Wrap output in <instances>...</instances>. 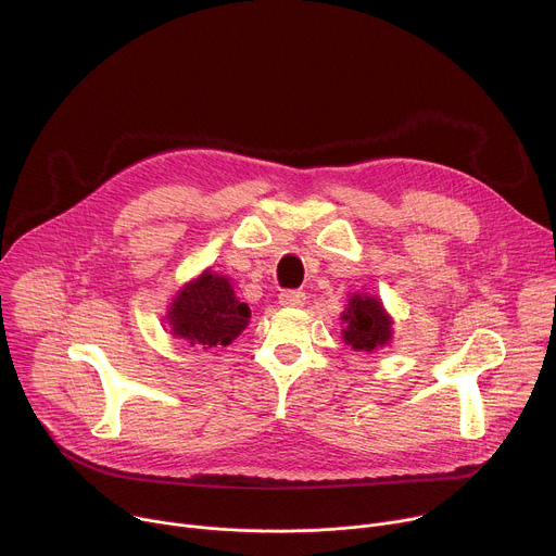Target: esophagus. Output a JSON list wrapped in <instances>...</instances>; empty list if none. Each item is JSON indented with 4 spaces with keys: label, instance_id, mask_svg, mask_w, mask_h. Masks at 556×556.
I'll return each mask as SVG.
<instances>
[{
    "label": "esophagus",
    "instance_id": "34e87169",
    "mask_svg": "<svg viewBox=\"0 0 556 556\" xmlns=\"http://www.w3.org/2000/svg\"><path fill=\"white\" fill-rule=\"evenodd\" d=\"M279 303L283 307H301L305 303V294L301 290H283L279 294Z\"/></svg>",
    "mask_w": 556,
    "mask_h": 556
}]
</instances>
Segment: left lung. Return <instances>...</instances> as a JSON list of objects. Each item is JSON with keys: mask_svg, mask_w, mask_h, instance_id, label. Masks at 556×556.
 Masks as SVG:
<instances>
[{"mask_svg": "<svg viewBox=\"0 0 556 556\" xmlns=\"http://www.w3.org/2000/svg\"><path fill=\"white\" fill-rule=\"evenodd\" d=\"M343 343L354 352L380 350L393 339V319L382 301L367 292H354L341 314Z\"/></svg>", "mask_w": 556, "mask_h": 556, "instance_id": "1", "label": "left lung"}]
</instances>
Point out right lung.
Wrapping results in <instances>:
<instances>
[{
  "label": "right lung",
  "instance_id": "1",
  "mask_svg": "<svg viewBox=\"0 0 556 556\" xmlns=\"http://www.w3.org/2000/svg\"><path fill=\"white\" fill-rule=\"evenodd\" d=\"M165 319L174 339L211 350L230 345L247 330L251 307L235 296L226 275L206 268L178 290Z\"/></svg>",
  "mask_w": 556,
  "mask_h": 556
}]
</instances>
